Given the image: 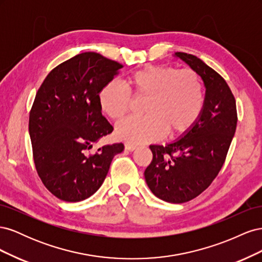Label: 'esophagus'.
Segmentation results:
<instances>
[{"mask_svg":"<svg viewBox=\"0 0 262 262\" xmlns=\"http://www.w3.org/2000/svg\"><path fill=\"white\" fill-rule=\"evenodd\" d=\"M124 147H125V149H128V150H134L137 148V145H134L132 143H125Z\"/></svg>","mask_w":262,"mask_h":262,"instance_id":"esophagus-1","label":"esophagus"}]
</instances>
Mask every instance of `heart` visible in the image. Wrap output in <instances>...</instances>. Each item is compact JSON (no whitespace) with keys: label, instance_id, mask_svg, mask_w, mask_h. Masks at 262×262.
<instances>
[{"label":"heart","instance_id":"b5f03b06","mask_svg":"<svg viewBox=\"0 0 262 262\" xmlns=\"http://www.w3.org/2000/svg\"><path fill=\"white\" fill-rule=\"evenodd\" d=\"M124 86L109 82L98 93V105L113 120H119L130 107L131 97L146 98L144 117H132L119 123L117 137L131 143H145L168 132L176 137L188 132L204 108L201 77L193 70L170 66H150L125 77Z\"/></svg>","mask_w":262,"mask_h":262}]
</instances>
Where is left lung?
Wrapping results in <instances>:
<instances>
[{
    "mask_svg": "<svg viewBox=\"0 0 262 262\" xmlns=\"http://www.w3.org/2000/svg\"><path fill=\"white\" fill-rule=\"evenodd\" d=\"M202 78L204 108L198 122L171 143L149 145L153 160L144 171L148 188L169 203H184L202 193L223 166L237 124L236 101L225 80L185 52H176Z\"/></svg>",
    "mask_w": 262,
    "mask_h": 262,
    "instance_id": "obj_1",
    "label": "left lung"
}]
</instances>
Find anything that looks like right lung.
Here are the masks:
<instances>
[{
    "label": "right lung",
    "instance_id": "1",
    "mask_svg": "<svg viewBox=\"0 0 262 262\" xmlns=\"http://www.w3.org/2000/svg\"><path fill=\"white\" fill-rule=\"evenodd\" d=\"M122 64L96 52H84L47 75L29 114V136L39 177L60 200L78 202L104 182L115 155L124 145L90 149L114 128L101 115L98 93Z\"/></svg>",
    "mask_w": 262,
    "mask_h": 262
}]
</instances>
